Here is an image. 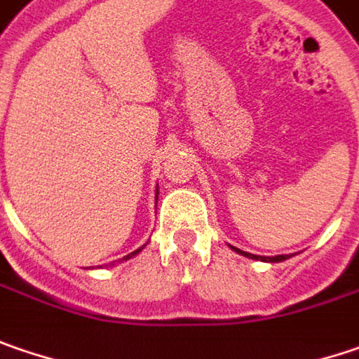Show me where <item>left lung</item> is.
<instances>
[{
  "label": "left lung",
  "instance_id": "1",
  "mask_svg": "<svg viewBox=\"0 0 359 359\" xmlns=\"http://www.w3.org/2000/svg\"><path fill=\"white\" fill-rule=\"evenodd\" d=\"M234 252H238L242 257H248V259L252 260H262V262H280V260H287L291 259V255H277V257H259V255H250V252H244L241 248H236V246H230Z\"/></svg>",
  "mask_w": 359,
  "mask_h": 359
}]
</instances>
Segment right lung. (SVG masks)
<instances>
[{"label":"right lung","mask_w":359,"mask_h":359,"mask_svg":"<svg viewBox=\"0 0 359 359\" xmlns=\"http://www.w3.org/2000/svg\"><path fill=\"white\" fill-rule=\"evenodd\" d=\"M157 194H159V191H155V204H157ZM145 246H147V242H145V244H143V246H139V248H137V250H133V252H131V255H127V257H123V259H121V260H129V259H133L135 255H139V252H141V250H143V248H145Z\"/></svg>","instance_id":"right-lung-1"}]
</instances>
